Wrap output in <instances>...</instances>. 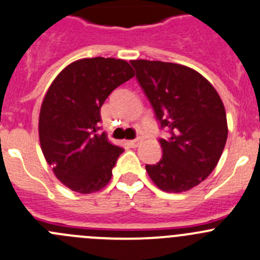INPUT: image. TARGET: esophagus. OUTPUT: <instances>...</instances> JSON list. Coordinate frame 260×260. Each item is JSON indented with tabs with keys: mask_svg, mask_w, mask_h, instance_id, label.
Returning <instances> with one entry per match:
<instances>
[{
	"mask_svg": "<svg viewBox=\"0 0 260 260\" xmlns=\"http://www.w3.org/2000/svg\"><path fill=\"white\" fill-rule=\"evenodd\" d=\"M140 143H141V141H140V140H132V141H128V145H129L131 147H133V148L137 147V146L140 145Z\"/></svg>",
	"mask_w": 260,
	"mask_h": 260,
	"instance_id": "1",
	"label": "esophagus"
}]
</instances>
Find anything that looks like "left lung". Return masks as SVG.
<instances>
[{
	"mask_svg": "<svg viewBox=\"0 0 260 260\" xmlns=\"http://www.w3.org/2000/svg\"><path fill=\"white\" fill-rule=\"evenodd\" d=\"M161 128L162 157L146 165L164 191L181 193L197 186L217 165L228 140L226 110L220 95L196 70L171 62L131 60Z\"/></svg>",
	"mask_w": 260,
	"mask_h": 260,
	"instance_id": "obj_1",
	"label": "left lung"
}]
</instances>
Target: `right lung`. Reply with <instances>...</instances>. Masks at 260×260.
Returning a JSON list of instances; mask_svg holds the SVG:
<instances>
[{
  "label": "right lung",
  "instance_id": "obj_1",
  "mask_svg": "<svg viewBox=\"0 0 260 260\" xmlns=\"http://www.w3.org/2000/svg\"><path fill=\"white\" fill-rule=\"evenodd\" d=\"M133 76L127 60L84 58L64 67L50 84L40 107V147L55 178L71 190L90 194L109 183L124 150L98 133L100 108Z\"/></svg>",
  "mask_w": 260,
  "mask_h": 260
}]
</instances>
